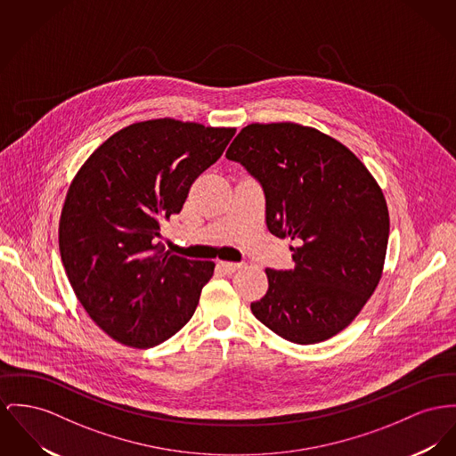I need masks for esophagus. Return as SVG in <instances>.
<instances>
[{
  "label": "esophagus",
  "mask_w": 456,
  "mask_h": 456,
  "mask_svg": "<svg viewBox=\"0 0 456 456\" xmlns=\"http://www.w3.org/2000/svg\"><path fill=\"white\" fill-rule=\"evenodd\" d=\"M217 266H219V270H223L224 273H235L237 270H240L242 265H239V263H228V261H219Z\"/></svg>",
  "instance_id": "1"
}]
</instances>
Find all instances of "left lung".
<instances>
[{"label": "left lung", "instance_id": "left-lung-1", "mask_svg": "<svg viewBox=\"0 0 456 456\" xmlns=\"http://www.w3.org/2000/svg\"><path fill=\"white\" fill-rule=\"evenodd\" d=\"M226 159L263 186L266 226L290 239L292 270H266L254 316L296 344L344 330L382 276L389 211L363 162L332 136L294 122L248 124Z\"/></svg>", "mask_w": 456, "mask_h": 456}]
</instances>
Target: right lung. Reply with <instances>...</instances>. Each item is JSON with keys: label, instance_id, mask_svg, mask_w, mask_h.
<instances>
[{"label": "right lung", "instance_id": "1", "mask_svg": "<svg viewBox=\"0 0 456 456\" xmlns=\"http://www.w3.org/2000/svg\"><path fill=\"white\" fill-rule=\"evenodd\" d=\"M233 134L167 118L136 122L102 143L70 183L61 263L79 303L114 340L153 347L193 316L214 263L162 254L155 239Z\"/></svg>", "mask_w": 456, "mask_h": 456}]
</instances>
